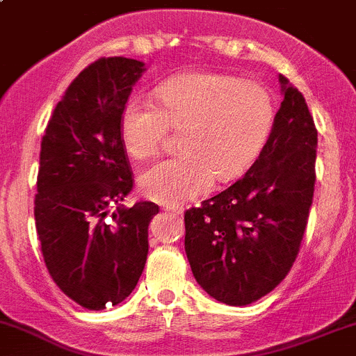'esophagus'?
Wrapping results in <instances>:
<instances>
[{
    "label": "esophagus",
    "instance_id": "1",
    "mask_svg": "<svg viewBox=\"0 0 356 356\" xmlns=\"http://www.w3.org/2000/svg\"><path fill=\"white\" fill-rule=\"evenodd\" d=\"M165 209L169 211V213H174V214H177V216H182V213H184V209H182V208H179V206H167Z\"/></svg>",
    "mask_w": 356,
    "mask_h": 356
}]
</instances>
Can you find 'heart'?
Here are the masks:
<instances>
[{
  "mask_svg": "<svg viewBox=\"0 0 356 356\" xmlns=\"http://www.w3.org/2000/svg\"><path fill=\"white\" fill-rule=\"evenodd\" d=\"M159 103L136 97L121 115V140L143 160L181 128L182 152L148 167L143 194L162 204H182L208 193L214 179L232 181L260 157L275 123L272 95L259 83L228 74H184L157 89Z\"/></svg>",
  "mask_w": 356,
  "mask_h": 356,
  "instance_id": "obj_1",
  "label": "heart"
}]
</instances>
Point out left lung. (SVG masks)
I'll return each mask as SVG.
<instances>
[{"label": "left lung", "mask_w": 356, "mask_h": 356, "mask_svg": "<svg viewBox=\"0 0 356 356\" xmlns=\"http://www.w3.org/2000/svg\"><path fill=\"white\" fill-rule=\"evenodd\" d=\"M284 101L260 157L228 189L186 211V253L197 284L220 302L247 306L294 265L316 182L318 130L306 99L279 76Z\"/></svg>", "instance_id": "obj_1"}]
</instances>
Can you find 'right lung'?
<instances>
[{"label":"right lung","mask_w":356,"mask_h":356,"mask_svg":"<svg viewBox=\"0 0 356 356\" xmlns=\"http://www.w3.org/2000/svg\"><path fill=\"white\" fill-rule=\"evenodd\" d=\"M145 64L101 57L70 83L42 138L35 226L57 287L91 311L131 294L148 253L155 202L121 201L134 172L121 140V115Z\"/></svg>","instance_id":"add662e5"}]
</instances>
